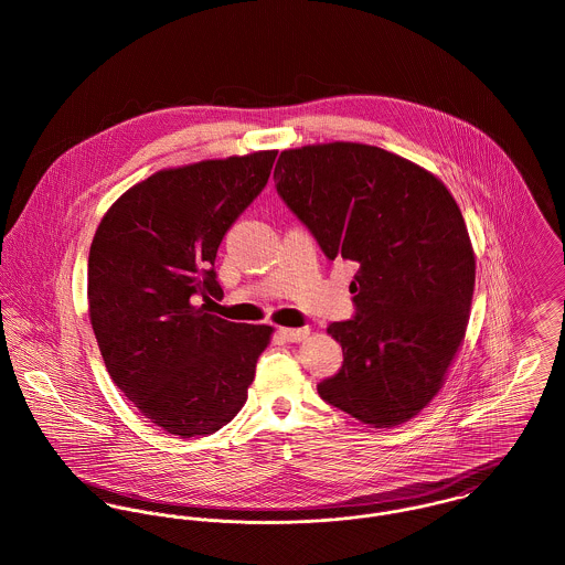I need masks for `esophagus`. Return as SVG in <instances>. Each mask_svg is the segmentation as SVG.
<instances>
[{
  "mask_svg": "<svg viewBox=\"0 0 565 565\" xmlns=\"http://www.w3.org/2000/svg\"><path fill=\"white\" fill-rule=\"evenodd\" d=\"M287 341H302L309 337V328H278Z\"/></svg>",
  "mask_w": 565,
  "mask_h": 565,
  "instance_id": "obj_1",
  "label": "esophagus"
}]
</instances>
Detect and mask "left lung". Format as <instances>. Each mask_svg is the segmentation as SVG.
<instances>
[{"instance_id": "8db88e82", "label": "left lung", "mask_w": 565, "mask_h": 565, "mask_svg": "<svg viewBox=\"0 0 565 565\" xmlns=\"http://www.w3.org/2000/svg\"><path fill=\"white\" fill-rule=\"evenodd\" d=\"M276 191L328 260L356 267L354 316L332 322L341 370L318 392L374 428L417 415L466 337L475 252L463 215L426 169L363 143L285 150Z\"/></svg>"}]
</instances>
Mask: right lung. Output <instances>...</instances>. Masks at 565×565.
Returning a JSON list of instances; mask_svg holds the SVG:
<instances>
[{
  "label": "right lung",
  "mask_w": 565,
  "mask_h": 565,
  "mask_svg": "<svg viewBox=\"0 0 565 565\" xmlns=\"http://www.w3.org/2000/svg\"><path fill=\"white\" fill-rule=\"evenodd\" d=\"M278 152L164 169L126 191L88 252V316L106 370L171 435H211L247 401L271 326L198 307L222 296L217 247L265 189Z\"/></svg>",
  "instance_id": "right-lung-1"
}]
</instances>
